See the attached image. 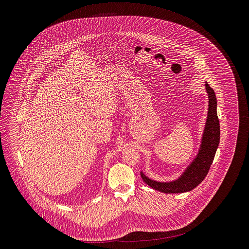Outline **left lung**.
I'll list each match as a JSON object with an SVG mask.
<instances>
[{
	"mask_svg": "<svg viewBox=\"0 0 249 249\" xmlns=\"http://www.w3.org/2000/svg\"><path fill=\"white\" fill-rule=\"evenodd\" d=\"M206 91L209 98V108L206 125L201 141L199 152L194 162L185 171L182 177L173 182L160 183L143 176L141 177L144 183L149 187L165 194H179L190 192L198 186L208 175L210 167L213 163L214 154L219 143V121L216 113V98L213 89L206 82Z\"/></svg>",
	"mask_w": 249,
	"mask_h": 249,
	"instance_id": "obj_1",
	"label": "left lung"
}]
</instances>
